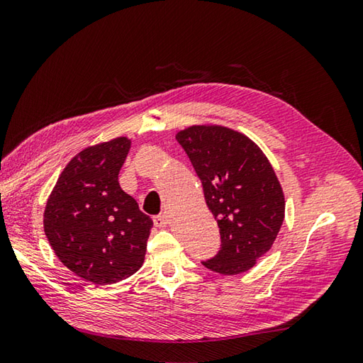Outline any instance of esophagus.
<instances>
[{
    "mask_svg": "<svg viewBox=\"0 0 363 363\" xmlns=\"http://www.w3.org/2000/svg\"><path fill=\"white\" fill-rule=\"evenodd\" d=\"M154 225L159 227V228L167 227V225H168V216H164V214L155 216V217H154Z\"/></svg>",
    "mask_w": 363,
    "mask_h": 363,
    "instance_id": "esophagus-1",
    "label": "esophagus"
}]
</instances>
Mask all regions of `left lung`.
I'll list each match as a JSON object with an SVG mask.
<instances>
[{
    "label": "left lung",
    "instance_id": "1",
    "mask_svg": "<svg viewBox=\"0 0 363 363\" xmlns=\"http://www.w3.org/2000/svg\"><path fill=\"white\" fill-rule=\"evenodd\" d=\"M217 219L220 247L201 262L220 274L245 273L273 246L284 220V194L268 159L247 136L194 125L176 135Z\"/></svg>",
    "mask_w": 363,
    "mask_h": 363
}]
</instances>
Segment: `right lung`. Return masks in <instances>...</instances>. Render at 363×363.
Instances as JSON below:
<instances>
[{
    "mask_svg": "<svg viewBox=\"0 0 363 363\" xmlns=\"http://www.w3.org/2000/svg\"><path fill=\"white\" fill-rule=\"evenodd\" d=\"M128 138L90 146L62 171L45 204L55 255L82 279L114 284L141 268L154 222L118 186Z\"/></svg>",
    "mask_w": 363,
    "mask_h": 363,
    "instance_id": "1",
    "label": "right lung"
}]
</instances>
